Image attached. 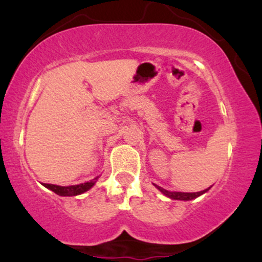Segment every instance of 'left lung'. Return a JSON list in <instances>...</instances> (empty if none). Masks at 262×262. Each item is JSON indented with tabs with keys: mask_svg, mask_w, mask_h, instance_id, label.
I'll return each mask as SVG.
<instances>
[{
	"mask_svg": "<svg viewBox=\"0 0 262 262\" xmlns=\"http://www.w3.org/2000/svg\"><path fill=\"white\" fill-rule=\"evenodd\" d=\"M156 186V185H155ZM158 189L162 193L165 194V196L172 198V200H180V201H189V200H193V198H197L198 196H201V194H203L204 192H207L209 189V187L207 189H203V191H200V192H171V191H166L165 188L160 187V186H156Z\"/></svg>",
	"mask_w": 262,
	"mask_h": 262,
	"instance_id": "obj_1",
	"label": "left lung"
}]
</instances>
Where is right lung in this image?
Here are the masks:
<instances>
[{"label":"right lung","mask_w":262,"mask_h":262,"mask_svg":"<svg viewBox=\"0 0 262 262\" xmlns=\"http://www.w3.org/2000/svg\"><path fill=\"white\" fill-rule=\"evenodd\" d=\"M98 180V176L91 180L90 182L80 183V185H74V186H56L52 185V183H44V186L47 188L52 189L53 192H55L59 196H77V194L83 193V192L89 191L90 188L95 185L96 181Z\"/></svg>","instance_id":"add662e5"}]
</instances>
